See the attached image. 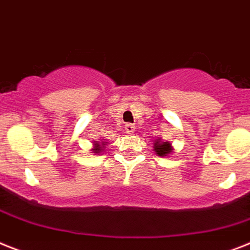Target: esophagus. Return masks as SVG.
<instances>
[{"mask_svg": "<svg viewBox=\"0 0 250 250\" xmlns=\"http://www.w3.org/2000/svg\"><path fill=\"white\" fill-rule=\"evenodd\" d=\"M125 131H126L127 134H131L135 131V125L134 124H126L125 125Z\"/></svg>", "mask_w": 250, "mask_h": 250, "instance_id": "esophagus-1", "label": "esophagus"}]
</instances>
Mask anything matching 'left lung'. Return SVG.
I'll list each match as a JSON object with an SVG mask.
<instances>
[{
    "mask_svg": "<svg viewBox=\"0 0 250 250\" xmlns=\"http://www.w3.org/2000/svg\"><path fill=\"white\" fill-rule=\"evenodd\" d=\"M154 150H156V153L158 156H167V154H170L172 152V147H171V143L170 142H162L161 139H157L154 142V146H153Z\"/></svg>",
    "mask_w": 250,
    "mask_h": 250,
    "instance_id": "left-lung-1",
    "label": "left lung"
}]
</instances>
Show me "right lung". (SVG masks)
<instances>
[{"mask_svg": "<svg viewBox=\"0 0 250 250\" xmlns=\"http://www.w3.org/2000/svg\"><path fill=\"white\" fill-rule=\"evenodd\" d=\"M103 146H104V143H103L102 142V144H100V143H94V148H93V153H100V152H102V147Z\"/></svg>", "mask_w": 250, "mask_h": 250, "instance_id": "add662e5", "label": "right lung"}]
</instances>
